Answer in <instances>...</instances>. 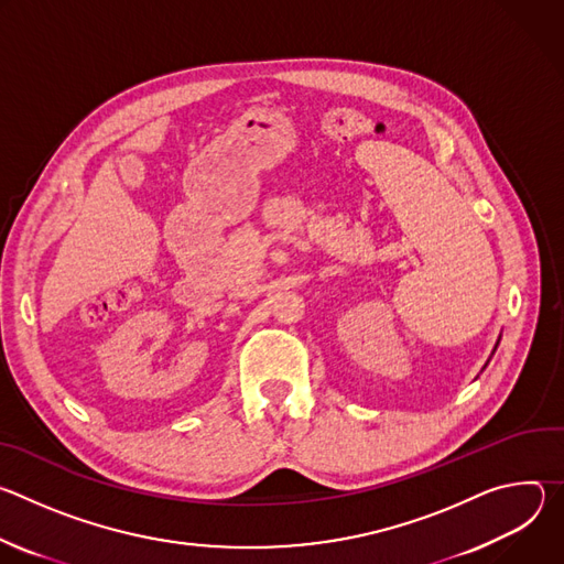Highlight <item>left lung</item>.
Instances as JSON below:
<instances>
[{"mask_svg": "<svg viewBox=\"0 0 564 564\" xmlns=\"http://www.w3.org/2000/svg\"><path fill=\"white\" fill-rule=\"evenodd\" d=\"M498 344H500V339H498ZM498 344H496V348H498ZM496 348H494V352H496ZM487 368V366H485Z\"/></svg>", "mask_w": 564, "mask_h": 564, "instance_id": "1", "label": "left lung"}]
</instances>
